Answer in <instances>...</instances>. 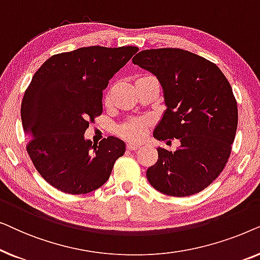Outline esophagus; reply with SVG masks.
Returning <instances> with one entry per match:
<instances>
[{"label": "esophagus", "mask_w": 260, "mask_h": 260, "mask_svg": "<svg viewBox=\"0 0 260 260\" xmlns=\"http://www.w3.org/2000/svg\"><path fill=\"white\" fill-rule=\"evenodd\" d=\"M140 147H141V145L134 144V143H127L126 144V149H127V150H130V151H136Z\"/></svg>", "instance_id": "esophagus-1"}]
</instances>
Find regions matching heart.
Returning a JSON list of instances; mask_svg holds the SVG:
<instances>
[{"label":"heart","mask_w":260,"mask_h":260,"mask_svg":"<svg viewBox=\"0 0 260 260\" xmlns=\"http://www.w3.org/2000/svg\"><path fill=\"white\" fill-rule=\"evenodd\" d=\"M110 101H111V90H108L104 95V104L109 105ZM147 129H148L147 120L142 118H134V119L126 120V122H124L122 124V125H119L118 134L123 138H125V140L138 142L144 137L145 134H147Z\"/></svg>","instance_id":"obj_1"}]
</instances>
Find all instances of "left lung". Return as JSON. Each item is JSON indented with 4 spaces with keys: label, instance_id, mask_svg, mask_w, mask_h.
Instances as JSON below:
<instances>
[{
    "label": "left lung",
    "instance_id": "obj_1",
    "mask_svg": "<svg viewBox=\"0 0 260 260\" xmlns=\"http://www.w3.org/2000/svg\"><path fill=\"white\" fill-rule=\"evenodd\" d=\"M133 62L155 74L165 93L154 137L180 142L174 152L157 149L148 181L170 197L204 190L225 168L236 137L238 106L229 80L214 62L180 48L142 51Z\"/></svg>",
    "mask_w": 260,
    "mask_h": 260
}]
</instances>
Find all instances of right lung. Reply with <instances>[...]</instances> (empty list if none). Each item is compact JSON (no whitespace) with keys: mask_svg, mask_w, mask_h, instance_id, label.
<instances>
[{"mask_svg":"<svg viewBox=\"0 0 260 260\" xmlns=\"http://www.w3.org/2000/svg\"><path fill=\"white\" fill-rule=\"evenodd\" d=\"M138 47L102 46L59 53L42 63L24 92L21 119L27 152L39 174L67 194L102 187L125 152L119 138L92 144L84 138L88 123L103 112V90Z\"/></svg>","mask_w":260,"mask_h":260,"instance_id":"add662e5","label":"right lung"}]
</instances>
